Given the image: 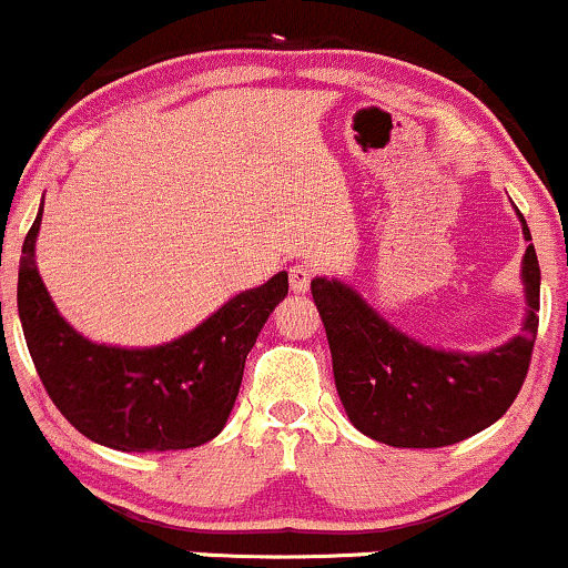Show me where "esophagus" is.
Instances as JSON below:
<instances>
[{
    "mask_svg": "<svg viewBox=\"0 0 568 568\" xmlns=\"http://www.w3.org/2000/svg\"><path fill=\"white\" fill-rule=\"evenodd\" d=\"M315 277V266L313 264H294L288 272V280H291V291H296V294H304V291L310 288V283H313Z\"/></svg>",
    "mask_w": 568,
    "mask_h": 568,
    "instance_id": "1",
    "label": "esophagus"
}]
</instances>
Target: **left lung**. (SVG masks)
<instances>
[{
    "label": "left lung",
    "instance_id": "8db88e82",
    "mask_svg": "<svg viewBox=\"0 0 568 568\" xmlns=\"http://www.w3.org/2000/svg\"><path fill=\"white\" fill-rule=\"evenodd\" d=\"M523 221V215H520ZM523 234L531 240L526 221ZM528 317L523 334L490 353H445L385 323L353 288L313 280L345 413L361 434L390 447H445L483 432L513 407L539 328V261L523 258Z\"/></svg>",
    "mask_w": 568,
    "mask_h": 568
}]
</instances>
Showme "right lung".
Returning a JSON list of instances; mask_svg holds the SVG:
<instances>
[{
	"label": "right lung",
	"instance_id": "right-lung-1",
	"mask_svg": "<svg viewBox=\"0 0 568 568\" xmlns=\"http://www.w3.org/2000/svg\"><path fill=\"white\" fill-rule=\"evenodd\" d=\"M40 217L42 210L23 240L18 315L37 375L59 413L91 442L121 453L185 450L221 434L255 336L288 294V274L234 296L170 345H93L59 315L42 285L34 266Z\"/></svg>",
	"mask_w": 568,
	"mask_h": 568
}]
</instances>
